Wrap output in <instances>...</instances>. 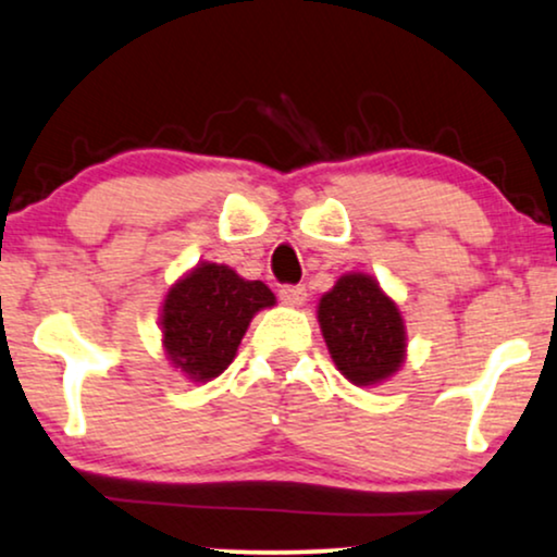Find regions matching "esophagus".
Wrapping results in <instances>:
<instances>
[{
	"instance_id": "34e87169",
	"label": "esophagus",
	"mask_w": 557,
	"mask_h": 557,
	"mask_svg": "<svg viewBox=\"0 0 557 557\" xmlns=\"http://www.w3.org/2000/svg\"><path fill=\"white\" fill-rule=\"evenodd\" d=\"M278 297L286 307H302L307 302V289L305 286H284L278 292Z\"/></svg>"
}]
</instances>
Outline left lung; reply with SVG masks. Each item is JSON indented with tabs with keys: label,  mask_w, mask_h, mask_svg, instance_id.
Instances as JSON below:
<instances>
[{
	"label": "left lung",
	"mask_w": 557,
	"mask_h": 557,
	"mask_svg": "<svg viewBox=\"0 0 557 557\" xmlns=\"http://www.w3.org/2000/svg\"><path fill=\"white\" fill-rule=\"evenodd\" d=\"M318 323L329 355L349 383L375 388L407 362V323L398 302L362 271H346L318 299Z\"/></svg>",
	"instance_id": "1"
}]
</instances>
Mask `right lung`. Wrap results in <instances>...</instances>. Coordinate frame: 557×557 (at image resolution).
Instances as JSON below:
<instances>
[{
    "label": "right lung",
    "mask_w": 557,
    "mask_h": 557,
    "mask_svg": "<svg viewBox=\"0 0 557 557\" xmlns=\"http://www.w3.org/2000/svg\"><path fill=\"white\" fill-rule=\"evenodd\" d=\"M276 305L263 281L242 278L234 268L202 260L169 286L159 329L166 362L193 383H211L237 357L260 310Z\"/></svg>",
    "instance_id": "obj_1"
}]
</instances>
